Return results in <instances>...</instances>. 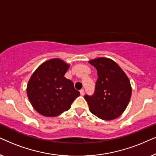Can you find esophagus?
<instances>
[{
  "mask_svg": "<svg viewBox=\"0 0 156 156\" xmlns=\"http://www.w3.org/2000/svg\"><path fill=\"white\" fill-rule=\"evenodd\" d=\"M80 95H84V93H85V90H84V89H81V90H80Z\"/></svg>",
  "mask_w": 156,
  "mask_h": 156,
  "instance_id": "34e87169",
  "label": "esophagus"
}]
</instances>
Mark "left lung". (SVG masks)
I'll list each match as a JSON object with an SVG mask.
<instances>
[{"instance_id":"1","label":"left lung","mask_w":156,"mask_h":156,"mask_svg":"<svg viewBox=\"0 0 156 156\" xmlns=\"http://www.w3.org/2000/svg\"><path fill=\"white\" fill-rule=\"evenodd\" d=\"M96 68L98 78L92 95H85L90 111L103 120H112L123 113L131 97L130 80L113 60L98 58L89 61Z\"/></svg>"}]
</instances>
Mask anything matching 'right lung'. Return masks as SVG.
I'll list each match as a JSON object with an SVG mask.
<instances>
[{
	"label": "right lung",
	"mask_w": 156,
	"mask_h": 156,
	"mask_svg": "<svg viewBox=\"0 0 156 156\" xmlns=\"http://www.w3.org/2000/svg\"><path fill=\"white\" fill-rule=\"evenodd\" d=\"M69 65L61 59L45 61L33 73L27 94L34 109L41 115L55 117L69 110L80 95L70 80L64 77Z\"/></svg>",
	"instance_id": "add662e5"
}]
</instances>
